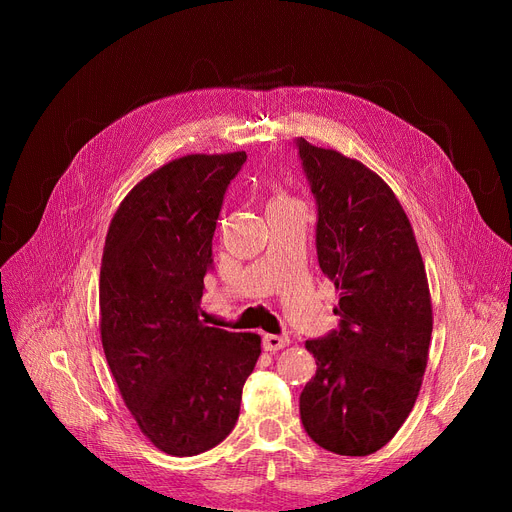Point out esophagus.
Masks as SVG:
<instances>
[{
	"mask_svg": "<svg viewBox=\"0 0 512 512\" xmlns=\"http://www.w3.org/2000/svg\"><path fill=\"white\" fill-rule=\"evenodd\" d=\"M288 344H290V338L286 334H280V336L278 334H265L263 336V348H265V351H270V353H276Z\"/></svg>",
	"mask_w": 512,
	"mask_h": 512,
	"instance_id": "34e87169",
	"label": "esophagus"
}]
</instances>
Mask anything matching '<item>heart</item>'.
Wrapping results in <instances>:
<instances>
[{"instance_id":"1","label":"heart","mask_w":512,"mask_h":512,"mask_svg":"<svg viewBox=\"0 0 512 512\" xmlns=\"http://www.w3.org/2000/svg\"><path fill=\"white\" fill-rule=\"evenodd\" d=\"M288 203H292L286 195H282V193H276L272 199H270V203H267V209H272V207H282V205H288Z\"/></svg>"}]
</instances>
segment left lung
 I'll use <instances>...</instances> for the list:
<instances>
[{
    "mask_svg": "<svg viewBox=\"0 0 512 512\" xmlns=\"http://www.w3.org/2000/svg\"><path fill=\"white\" fill-rule=\"evenodd\" d=\"M317 205V261L338 288V328L307 340V436L342 456L386 446L409 417L432 340V301L405 209L357 159L294 139Z\"/></svg>",
    "mask_w": 512,
    "mask_h": 512,
    "instance_id": "left-lung-1",
    "label": "left lung"
}]
</instances>
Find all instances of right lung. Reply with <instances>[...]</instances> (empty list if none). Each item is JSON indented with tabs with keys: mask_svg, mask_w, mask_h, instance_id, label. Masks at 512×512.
Returning a JSON list of instances; mask_svg holds the SVG:
<instances>
[{
	"mask_svg": "<svg viewBox=\"0 0 512 512\" xmlns=\"http://www.w3.org/2000/svg\"><path fill=\"white\" fill-rule=\"evenodd\" d=\"M245 161V151L170 161L132 188L105 236V359L141 432L172 456L226 440L261 355L257 334L199 319L215 224Z\"/></svg>",
	"mask_w": 512,
	"mask_h": 512,
	"instance_id": "add662e5",
	"label": "right lung"
}]
</instances>
